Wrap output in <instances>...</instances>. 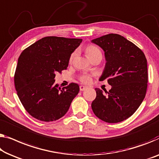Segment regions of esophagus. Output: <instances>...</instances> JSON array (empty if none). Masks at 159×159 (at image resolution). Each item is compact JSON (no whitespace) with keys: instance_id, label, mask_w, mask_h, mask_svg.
<instances>
[{"instance_id":"1","label":"esophagus","mask_w":159,"mask_h":159,"mask_svg":"<svg viewBox=\"0 0 159 159\" xmlns=\"http://www.w3.org/2000/svg\"><path fill=\"white\" fill-rule=\"evenodd\" d=\"M86 89H87L86 86H80V91H84V90H86Z\"/></svg>"}]
</instances>
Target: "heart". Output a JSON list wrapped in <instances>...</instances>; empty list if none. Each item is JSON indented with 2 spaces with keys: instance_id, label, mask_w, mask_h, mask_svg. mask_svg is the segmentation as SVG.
Returning a JSON list of instances; mask_svg holds the SVG:
<instances>
[{
  "instance_id": "heart-1",
  "label": "heart",
  "mask_w": 159,
  "mask_h": 159,
  "mask_svg": "<svg viewBox=\"0 0 159 159\" xmlns=\"http://www.w3.org/2000/svg\"><path fill=\"white\" fill-rule=\"evenodd\" d=\"M86 54L89 58L91 59V58H93V56H96L97 55H101V50L99 49L98 47L94 46V45H91L90 44L89 46H86ZM77 52L76 51H73V53L70 54V56L69 57V62L72 63L73 60H74L75 56H76ZM79 80L81 81L82 83H84V84H89L91 81V77L89 75L87 74H84L81 75L79 78Z\"/></svg>"
}]
</instances>
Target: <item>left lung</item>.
<instances>
[{
    "label": "left lung",
    "mask_w": 159,
    "mask_h": 159,
    "mask_svg": "<svg viewBox=\"0 0 159 159\" xmlns=\"http://www.w3.org/2000/svg\"><path fill=\"white\" fill-rule=\"evenodd\" d=\"M105 52L106 63L100 80L107 79L109 91L96 89L94 114L107 123L123 121L134 114L146 96L147 61L143 52L124 36L110 34L92 40Z\"/></svg>",
    "instance_id": "1"
}]
</instances>
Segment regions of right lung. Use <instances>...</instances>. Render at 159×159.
Segmentation results:
<instances>
[{
	"mask_svg": "<svg viewBox=\"0 0 159 159\" xmlns=\"http://www.w3.org/2000/svg\"><path fill=\"white\" fill-rule=\"evenodd\" d=\"M82 39L47 36L24 49L14 75L16 90L29 114L41 121L63 117L79 92L77 84L61 89L55 85L56 73L67 69L69 57Z\"/></svg>",
	"mask_w": 159,
	"mask_h": 159,
	"instance_id": "right-lung-1",
	"label": "right lung"
}]
</instances>
